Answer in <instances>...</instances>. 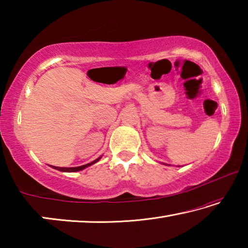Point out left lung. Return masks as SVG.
I'll list each match as a JSON object with an SVG mask.
<instances>
[{
  "mask_svg": "<svg viewBox=\"0 0 248 248\" xmlns=\"http://www.w3.org/2000/svg\"><path fill=\"white\" fill-rule=\"evenodd\" d=\"M166 165H169V164H166Z\"/></svg>",
  "mask_w": 248,
  "mask_h": 248,
  "instance_id": "left-lung-1",
  "label": "left lung"
}]
</instances>
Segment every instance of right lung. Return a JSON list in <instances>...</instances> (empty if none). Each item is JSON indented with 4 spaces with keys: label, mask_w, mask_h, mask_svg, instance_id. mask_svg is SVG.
Segmentation results:
<instances>
[{
    "label": "right lung",
    "mask_w": 248,
    "mask_h": 248,
    "mask_svg": "<svg viewBox=\"0 0 248 248\" xmlns=\"http://www.w3.org/2000/svg\"><path fill=\"white\" fill-rule=\"evenodd\" d=\"M100 158H102V156H99L98 158H96L95 161L89 163V164H85V165H82V166H78V167H59V166H52V165H50V166H51L52 169L58 170H60V171H66V173H73V171L82 170H84V169H86V167H89V166H91V165L95 164V163L98 162Z\"/></svg>",
    "instance_id": "right-lung-1"
}]
</instances>
